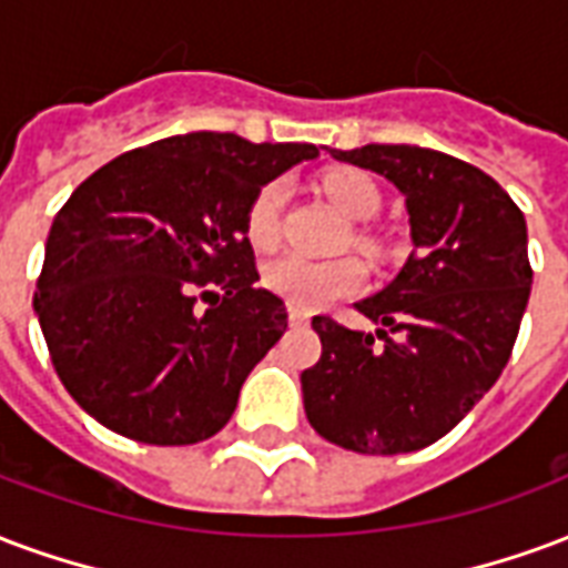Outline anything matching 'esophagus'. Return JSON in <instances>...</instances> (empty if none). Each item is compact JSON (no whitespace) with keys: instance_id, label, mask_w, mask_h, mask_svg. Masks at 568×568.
<instances>
[{"instance_id":"1","label":"esophagus","mask_w":568,"mask_h":568,"mask_svg":"<svg viewBox=\"0 0 568 568\" xmlns=\"http://www.w3.org/2000/svg\"><path fill=\"white\" fill-rule=\"evenodd\" d=\"M288 322H292V325H306V322H310V313H306V310H297V306H292V310H288Z\"/></svg>"}]
</instances>
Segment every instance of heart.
<instances>
[{
	"label": "heart",
	"instance_id": "1",
	"mask_svg": "<svg viewBox=\"0 0 568 568\" xmlns=\"http://www.w3.org/2000/svg\"><path fill=\"white\" fill-rule=\"evenodd\" d=\"M285 180H271L252 195L246 207V237L252 246H273L280 237V216L285 204ZM322 192L334 207L348 220H369L382 204L379 186L355 168H337L322 178ZM367 280V271L358 258H331V262H313L295 252H285L264 267V285L273 295H280L285 304L297 310H316L331 301L348 297L361 292Z\"/></svg>",
	"mask_w": 568,
	"mask_h": 568
}]
</instances>
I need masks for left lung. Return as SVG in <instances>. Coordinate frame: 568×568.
Returning a JSON list of instances; mask_svg holds the SVG:
<instances>
[{
    "label": "left lung",
    "mask_w": 568,
    "mask_h": 568,
    "mask_svg": "<svg viewBox=\"0 0 568 568\" xmlns=\"http://www.w3.org/2000/svg\"><path fill=\"white\" fill-rule=\"evenodd\" d=\"M400 189L415 250L397 280L355 304L376 337L316 316L322 358L301 373L304 409L327 443L403 455L443 439L508 364L530 301L527 222L469 162L409 144L327 150Z\"/></svg>",
    "instance_id": "8db88e82"
}]
</instances>
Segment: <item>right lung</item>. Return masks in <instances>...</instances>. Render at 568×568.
Returning a JSON list of instances; mask_svg holds the SVG:
<instances>
[{
    "label": "right lung",
    "instance_id": "add662e5",
    "mask_svg": "<svg viewBox=\"0 0 568 568\" xmlns=\"http://www.w3.org/2000/svg\"><path fill=\"white\" fill-rule=\"evenodd\" d=\"M316 155V144L174 134L71 192L50 225L36 313L57 376L95 422L146 445L201 443L229 424L288 327L283 297L255 285L246 207Z\"/></svg>",
    "mask_w": 568,
    "mask_h": 568
}]
</instances>
